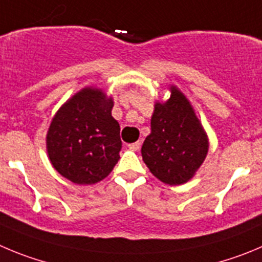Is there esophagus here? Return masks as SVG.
Returning a JSON list of instances; mask_svg holds the SVG:
<instances>
[{"label": "esophagus", "mask_w": 262, "mask_h": 262, "mask_svg": "<svg viewBox=\"0 0 262 262\" xmlns=\"http://www.w3.org/2000/svg\"><path fill=\"white\" fill-rule=\"evenodd\" d=\"M129 150L132 151H138L139 148H141V143L139 142H134V143H130V145H128Z\"/></svg>", "instance_id": "34e87169"}]
</instances>
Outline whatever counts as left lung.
<instances>
[{"label":"left lung","instance_id":"left-lung-1","mask_svg":"<svg viewBox=\"0 0 262 262\" xmlns=\"http://www.w3.org/2000/svg\"><path fill=\"white\" fill-rule=\"evenodd\" d=\"M169 90V99L154 106L151 133L141 152L158 180L177 186L194 177L207 158L209 142L186 95L174 85Z\"/></svg>","mask_w":262,"mask_h":262}]
</instances>
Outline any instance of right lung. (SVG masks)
Masks as SVG:
<instances>
[{
  "mask_svg": "<svg viewBox=\"0 0 262 262\" xmlns=\"http://www.w3.org/2000/svg\"><path fill=\"white\" fill-rule=\"evenodd\" d=\"M112 97L86 86L62 104L51 119L46 151L54 169L77 185H93L112 172L120 159V125Z\"/></svg>",
  "mask_w": 262,
  "mask_h": 262,
  "instance_id": "obj_1",
  "label": "right lung"
}]
</instances>
